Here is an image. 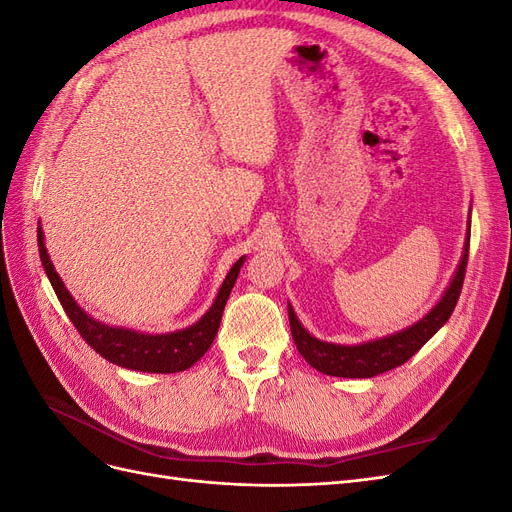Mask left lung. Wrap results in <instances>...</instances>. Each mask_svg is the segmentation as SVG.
Wrapping results in <instances>:
<instances>
[{
    "label": "left lung",
    "instance_id": "left-lung-1",
    "mask_svg": "<svg viewBox=\"0 0 512 512\" xmlns=\"http://www.w3.org/2000/svg\"><path fill=\"white\" fill-rule=\"evenodd\" d=\"M468 250L470 239L466 241V252H463L459 269L453 277L451 286L444 292L442 301L433 307L423 320L412 324L410 329L376 339V342H367L361 346H339L320 342V339L312 337L303 329V324L294 316L292 307H288L292 339L294 344H297L301 356L314 369L322 371V374L339 378H374L393 367L404 365L433 335H436L442 324L451 318L463 288V277H466Z\"/></svg>",
    "mask_w": 512,
    "mask_h": 512
}]
</instances>
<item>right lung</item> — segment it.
I'll list each match as a JSON object with an SVG mask.
<instances>
[{"mask_svg":"<svg viewBox=\"0 0 512 512\" xmlns=\"http://www.w3.org/2000/svg\"><path fill=\"white\" fill-rule=\"evenodd\" d=\"M38 250H40L42 267L46 275H49L51 286L57 294L61 307L66 309L70 322L74 324L76 331L81 333L85 342L100 356H104L106 361L128 367V369H136V371H149V374H175V371L190 369L200 356L211 348L213 339L220 329L224 305L230 297V290L235 286L239 269L245 260V258H239L235 265H232L230 273L226 275V280L218 292V297H215V303L203 318H200L196 324H192L190 329L166 333V335H145V333H136L128 329L106 327V324L89 318L83 309L76 305V301L70 297V292L66 290L64 282L59 280V275L51 265V258L46 254L40 228H38Z\"/></svg>","mask_w":512,"mask_h":512,"instance_id":"obj_1","label":"right lung"}]
</instances>
